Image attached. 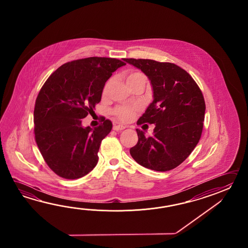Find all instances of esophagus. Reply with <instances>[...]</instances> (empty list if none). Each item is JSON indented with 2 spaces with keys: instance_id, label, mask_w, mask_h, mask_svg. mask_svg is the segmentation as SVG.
<instances>
[{
  "instance_id": "esophagus-1",
  "label": "esophagus",
  "mask_w": 248,
  "mask_h": 248,
  "mask_svg": "<svg viewBox=\"0 0 248 248\" xmlns=\"http://www.w3.org/2000/svg\"><path fill=\"white\" fill-rule=\"evenodd\" d=\"M125 128H126V126H122V125H118V124L113 125V130H116V131H121Z\"/></svg>"
}]
</instances>
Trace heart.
Segmentation results:
<instances>
[{"instance_id": "heart-1", "label": "heart", "mask_w": 248, "mask_h": 248, "mask_svg": "<svg viewBox=\"0 0 248 248\" xmlns=\"http://www.w3.org/2000/svg\"><path fill=\"white\" fill-rule=\"evenodd\" d=\"M125 79H126V85L128 87L133 86V85L138 84V83L144 85L146 82V77L141 72H131V73L126 74ZM111 82H112V79H109L106 82L105 87H104V90H103V95H106L108 94V91H109V89L111 87ZM114 112H115L117 116L124 122L130 121L135 115L134 109L129 108V107H124V106L117 108Z\"/></svg>"}]
</instances>
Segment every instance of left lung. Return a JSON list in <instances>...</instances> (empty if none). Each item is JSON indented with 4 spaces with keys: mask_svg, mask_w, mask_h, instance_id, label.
Segmentation results:
<instances>
[{
    "mask_svg": "<svg viewBox=\"0 0 248 248\" xmlns=\"http://www.w3.org/2000/svg\"><path fill=\"white\" fill-rule=\"evenodd\" d=\"M151 81L153 101L137 124H154L152 137L137 128L138 142L130 149L137 163L165 172L183 163L200 141L206 105L190 74L178 65L151 59L124 58Z\"/></svg>",
    "mask_w": 248,
    "mask_h": 248,
    "instance_id": "left-lung-1",
    "label": "left lung"
}]
</instances>
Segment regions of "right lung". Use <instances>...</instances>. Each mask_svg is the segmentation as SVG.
<instances>
[{"instance_id": "1", "label": "right lung", "mask_w": 248, "mask_h": 248, "mask_svg": "<svg viewBox=\"0 0 248 248\" xmlns=\"http://www.w3.org/2000/svg\"><path fill=\"white\" fill-rule=\"evenodd\" d=\"M125 64L116 58L75 60L57 69L42 86L33 111L35 141L59 176L78 179L96 166L101 142L112 124L106 120L97 127H84L81 119L94 111L106 80Z\"/></svg>"}]
</instances>
